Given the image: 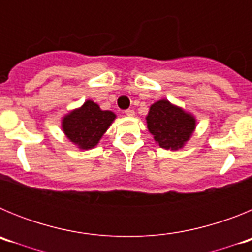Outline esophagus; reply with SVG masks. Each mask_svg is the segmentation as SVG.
Returning <instances> with one entry per match:
<instances>
[{
  "mask_svg": "<svg viewBox=\"0 0 252 252\" xmlns=\"http://www.w3.org/2000/svg\"><path fill=\"white\" fill-rule=\"evenodd\" d=\"M125 113H126L127 116H133V115H135V111L131 110V108H128V110L125 111Z\"/></svg>",
  "mask_w": 252,
  "mask_h": 252,
  "instance_id": "obj_1",
  "label": "esophagus"
}]
</instances>
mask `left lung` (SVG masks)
<instances>
[{
    "label": "left lung",
    "instance_id": "obj_1",
    "mask_svg": "<svg viewBox=\"0 0 252 252\" xmlns=\"http://www.w3.org/2000/svg\"><path fill=\"white\" fill-rule=\"evenodd\" d=\"M146 121L155 141L166 150L182 148L195 127L194 117L165 99L158 101L150 107Z\"/></svg>",
    "mask_w": 252,
    "mask_h": 252
}]
</instances>
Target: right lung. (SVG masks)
I'll use <instances>...</instances> for the list:
<instances>
[{
  "label": "right lung",
  "mask_w": 252,
  "mask_h": 252,
  "mask_svg": "<svg viewBox=\"0 0 252 252\" xmlns=\"http://www.w3.org/2000/svg\"><path fill=\"white\" fill-rule=\"evenodd\" d=\"M115 117L111 111H102L98 104L87 101L79 110L64 117L63 130L66 137L79 148L91 149L97 145Z\"/></svg>",
  "instance_id": "obj_1"
}]
</instances>
